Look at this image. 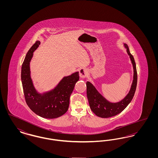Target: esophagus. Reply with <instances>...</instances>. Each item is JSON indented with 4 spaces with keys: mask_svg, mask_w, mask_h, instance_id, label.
Masks as SVG:
<instances>
[{
    "mask_svg": "<svg viewBox=\"0 0 158 158\" xmlns=\"http://www.w3.org/2000/svg\"><path fill=\"white\" fill-rule=\"evenodd\" d=\"M88 75V72L87 69L85 68H82L79 70V76L81 78H85Z\"/></svg>",
    "mask_w": 158,
    "mask_h": 158,
    "instance_id": "esophagus-1",
    "label": "esophagus"
}]
</instances>
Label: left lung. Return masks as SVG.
<instances>
[{"mask_svg":"<svg viewBox=\"0 0 158 158\" xmlns=\"http://www.w3.org/2000/svg\"><path fill=\"white\" fill-rule=\"evenodd\" d=\"M124 45L127 48V52L131 61L134 72L133 82L130 90L126 97L118 102H110L99 93L91 83L86 82V94L90 109L96 115L101 118L111 117L121 113L130 104L135 95L137 82L135 61L133 56L130 52L128 45L126 44H124Z\"/></svg>","mask_w":158,"mask_h":158,"instance_id":"obj_1","label":"left lung"}]
</instances>
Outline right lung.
Here are the masks:
<instances>
[{
	"instance_id": "1",
	"label": "right lung",
	"mask_w": 158,
	"mask_h": 158,
	"mask_svg": "<svg viewBox=\"0 0 158 158\" xmlns=\"http://www.w3.org/2000/svg\"><path fill=\"white\" fill-rule=\"evenodd\" d=\"M40 44L37 41L28 50L21 69V81L25 101L31 110L45 118H56L67 112L69 101L76 83L79 79V72L64 77L52 90L38 93L31 78L30 63L34 52Z\"/></svg>"
}]
</instances>
